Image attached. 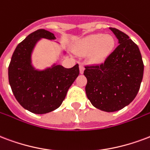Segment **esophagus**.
Instances as JSON below:
<instances>
[{"label": "esophagus", "mask_w": 150, "mask_h": 150, "mask_svg": "<svg viewBox=\"0 0 150 150\" xmlns=\"http://www.w3.org/2000/svg\"><path fill=\"white\" fill-rule=\"evenodd\" d=\"M79 68H80V73H81V74H83L84 70V66H83V65H80Z\"/></svg>", "instance_id": "1"}]
</instances>
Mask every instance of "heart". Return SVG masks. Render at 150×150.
<instances>
[{"label":"heart","instance_id":"obj_1","mask_svg":"<svg viewBox=\"0 0 150 150\" xmlns=\"http://www.w3.org/2000/svg\"><path fill=\"white\" fill-rule=\"evenodd\" d=\"M115 43V39L110 35L94 34L86 37L82 41L78 52L81 54L92 52V60L100 62L103 60L111 52Z\"/></svg>","mask_w":150,"mask_h":150}]
</instances>
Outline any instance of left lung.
<instances>
[{
    "instance_id": "8db88e82",
    "label": "left lung",
    "mask_w": 150,
    "mask_h": 150,
    "mask_svg": "<svg viewBox=\"0 0 150 150\" xmlns=\"http://www.w3.org/2000/svg\"><path fill=\"white\" fill-rule=\"evenodd\" d=\"M119 46L100 64L86 65L85 92L96 108L113 112L130 104L142 81L144 64L139 48L127 34L110 28Z\"/></svg>"
}]
</instances>
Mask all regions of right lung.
Returning a JSON list of instances; mask_svg holds the SVG:
<instances>
[{
  "instance_id": "right-lung-1",
  "label": "right lung",
  "mask_w": 150,
  "mask_h": 150,
  "mask_svg": "<svg viewBox=\"0 0 150 150\" xmlns=\"http://www.w3.org/2000/svg\"><path fill=\"white\" fill-rule=\"evenodd\" d=\"M41 38L55 39L54 34L44 29L34 31L18 44L8 66L13 95L23 108L35 114L58 108L80 73L78 64L70 69L58 65L47 70H35L31 65V53Z\"/></svg>"
}]
</instances>
